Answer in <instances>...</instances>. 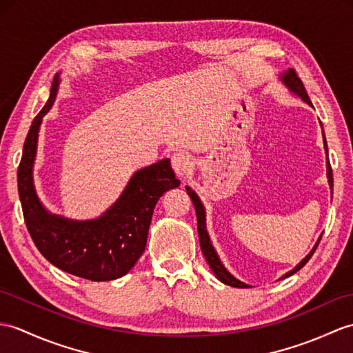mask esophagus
Masks as SVG:
<instances>
[{"instance_id": "1", "label": "esophagus", "mask_w": 353, "mask_h": 353, "mask_svg": "<svg viewBox=\"0 0 353 353\" xmlns=\"http://www.w3.org/2000/svg\"><path fill=\"white\" fill-rule=\"evenodd\" d=\"M171 167H173L174 173L180 177L186 176L191 171L192 162H191V157L185 152H177L171 157Z\"/></svg>"}]
</instances>
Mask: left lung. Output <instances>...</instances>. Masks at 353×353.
Masks as SVG:
<instances>
[{
  "label": "left lung",
  "mask_w": 353,
  "mask_h": 353,
  "mask_svg": "<svg viewBox=\"0 0 353 353\" xmlns=\"http://www.w3.org/2000/svg\"><path fill=\"white\" fill-rule=\"evenodd\" d=\"M283 81H284V84L288 85L293 93H296L298 96H301L302 101L307 102L308 105H311V101H310V97H308V94H307V90H305V87H304V83H302L301 78L296 75V72H294L293 69H290V70L283 77ZM323 141H325V149H326V152H327V145H326L325 135H323ZM327 182H330V186H331V188L334 186L332 168H331L330 161H327ZM186 192H188V195L191 196V200H192V203H194L195 214H196V227H199L200 247H201V251H203V254H204V257H206V260H208V263H209L210 269L214 270V274L216 275V278H218V280H219L221 283H224V284H227V285H232V288L247 289L248 285L241 283L239 280H236V278H234L230 272H228V270L223 266V263H221V261H219V259H218V256H216V252H215L214 247H212V243H210L209 234H208V232H206V216H204V208H203V204H201V201L199 200V196H196L195 192L191 190V188L186 186ZM321 239H322V236H321ZM317 245H319V242L314 245V248L311 250V252L308 254V256H307L304 260H302L296 268L292 269L290 272L285 274L283 278H288V276L293 275L294 272H298V270H299L301 268H304V266L307 265V261H308V260L311 259V256H313V254H314V251H316V248H317Z\"/></svg>",
  "instance_id": "8db88e82"
}]
</instances>
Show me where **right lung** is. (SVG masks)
<instances>
[{"mask_svg":"<svg viewBox=\"0 0 353 353\" xmlns=\"http://www.w3.org/2000/svg\"><path fill=\"white\" fill-rule=\"evenodd\" d=\"M51 96L31 123L18 167V191L28 233L40 254L64 272L90 281H110L128 274L145 250L154 206L163 192L180 185L170 159L137 171L119 201L94 221H69L48 214L32 186L39 126L54 103Z\"/></svg>","mask_w":353,"mask_h":353,"instance_id":"obj_1","label":"right lung"}]
</instances>
